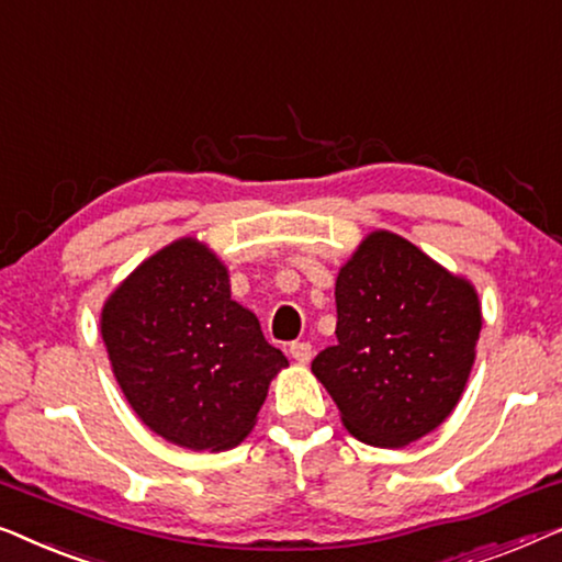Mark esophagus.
<instances>
[{
    "instance_id": "34e87169",
    "label": "esophagus",
    "mask_w": 562,
    "mask_h": 562,
    "mask_svg": "<svg viewBox=\"0 0 562 562\" xmlns=\"http://www.w3.org/2000/svg\"><path fill=\"white\" fill-rule=\"evenodd\" d=\"M290 357L295 359L297 363H307L313 359V346L307 341H295L290 346Z\"/></svg>"
}]
</instances>
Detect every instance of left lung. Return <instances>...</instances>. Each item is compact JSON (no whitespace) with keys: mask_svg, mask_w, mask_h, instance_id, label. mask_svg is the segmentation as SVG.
I'll use <instances>...</instances> for the list:
<instances>
[{"mask_svg":"<svg viewBox=\"0 0 562 562\" xmlns=\"http://www.w3.org/2000/svg\"><path fill=\"white\" fill-rule=\"evenodd\" d=\"M336 346L313 359L353 438L402 448L461 400L481 330L476 290L390 232L361 241L336 280Z\"/></svg>","mask_w":562,"mask_h":562,"instance_id":"8db88e82","label":"left lung"}]
</instances>
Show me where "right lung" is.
Segmentation results:
<instances>
[{
  "mask_svg": "<svg viewBox=\"0 0 562 562\" xmlns=\"http://www.w3.org/2000/svg\"><path fill=\"white\" fill-rule=\"evenodd\" d=\"M126 402L157 436L191 450L239 446L288 359L232 300L226 267L180 239L126 278L101 313Z\"/></svg>",
  "mask_w": 562,
  "mask_h": 562,
  "instance_id": "obj_1",
  "label": "right lung"
}]
</instances>
